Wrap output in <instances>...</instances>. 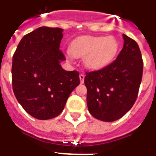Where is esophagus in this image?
<instances>
[{
	"instance_id": "esophagus-1",
	"label": "esophagus",
	"mask_w": 156,
	"mask_h": 156,
	"mask_svg": "<svg viewBox=\"0 0 156 156\" xmlns=\"http://www.w3.org/2000/svg\"><path fill=\"white\" fill-rule=\"evenodd\" d=\"M79 78H80L81 83H83V82H84V78H85L84 74H79Z\"/></svg>"
}]
</instances>
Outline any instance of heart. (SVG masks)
<instances>
[{"label": "heart", "mask_w": 156, "mask_h": 156, "mask_svg": "<svg viewBox=\"0 0 156 156\" xmlns=\"http://www.w3.org/2000/svg\"><path fill=\"white\" fill-rule=\"evenodd\" d=\"M119 47L115 37L82 36L72 41L70 53L75 58H83V63L87 68L99 69L115 59Z\"/></svg>", "instance_id": "1"}]
</instances>
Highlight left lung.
<instances>
[{"label": "left lung", "mask_w": 156, "mask_h": 156, "mask_svg": "<svg viewBox=\"0 0 156 156\" xmlns=\"http://www.w3.org/2000/svg\"><path fill=\"white\" fill-rule=\"evenodd\" d=\"M123 47L117 58L98 70L87 72V107L90 115L104 122L122 118L136 101L144 62L137 42L122 34Z\"/></svg>", "instance_id": "left-lung-1"}]
</instances>
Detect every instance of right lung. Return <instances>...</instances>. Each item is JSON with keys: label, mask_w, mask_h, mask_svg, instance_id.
<instances>
[{"label": "right lung", "mask_w": 156, "mask_h": 156, "mask_svg": "<svg viewBox=\"0 0 156 156\" xmlns=\"http://www.w3.org/2000/svg\"><path fill=\"white\" fill-rule=\"evenodd\" d=\"M62 31L61 28H37L21 38L12 56L14 95L24 110L37 119L60 115L80 83L78 71H66L60 65L66 60L59 49Z\"/></svg>", "instance_id": "add662e5"}]
</instances>
